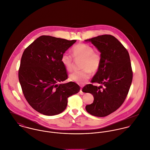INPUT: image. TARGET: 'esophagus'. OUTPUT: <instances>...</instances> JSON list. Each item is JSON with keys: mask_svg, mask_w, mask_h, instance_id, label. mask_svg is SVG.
<instances>
[{"mask_svg": "<svg viewBox=\"0 0 150 150\" xmlns=\"http://www.w3.org/2000/svg\"><path fill=\"white\" fill-rule=\"evenodd\" d=\"M79 94H80L81 95H83V94H84V93L82 91V88L81 89V90L79 91Z\"/></svg>", "mask_w": 150, "mask_h": 150, "instance_id": "34e87169", "label": "esophagus"}]
</instances>
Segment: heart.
I'll return each instance as SVG.
<instances>
[{
	"label": "heart",
	"mask_w": 150,
	"mask_h": 150,
	"mask_svg": "<svg viewBox=\"0 0 150 150\" xmlns=\"http://www.w3.org/2000/svg\"><path fill=\"white\" fill-rule=\"evenodd\" d=\"M72 55L75 59H82V70L74 72L69 76V81L79 85L86 83L91 76V71L96 72L101 63V56L89 45L79 43L72 48ZM61 61L68 71H71L73 67L72 57L68 53L62 54Z\"/></svg>",
	"instance_id": "heart-1"
}]
</instances>
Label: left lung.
<instances>
[{"label": "left lung", "mask_w": 150, "mask_h": 150, "mask_svg": "<svg viewBox=\"0 0 150 150\" xmlns=\"http://www.w3.org/2000/svg\"><path fill=\"white\" fill-rule=\"evenodd\" d=\"M85 42H91L101 56L100 67L91 81L100 86L89 84L82 89L94 97L86 110L93 116L104 117L118 109L128 94L133 78L130 56L122 44L111 35L98 36ZM102 85L105 88L100 90Z\"/></svg>", "instance_id": "1"}]
</instances>
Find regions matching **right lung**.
<instances>
[{
	"label": "right lung",
	"mask_w": 150,
	"mask_h": 150,
	"mask_svg": "<svg viewBox=\"0 0 150 150\" xmlns=\"http://www.w3.org/2000/svg\"><path fill=\"white\" fill-rule=\"evenodd\" d=\"M76 42L42 35L24 50L18 79L25 99L38 112L59 114L65 110L67 98L79 91L80 87L73 82L59 83L68 78L62 54Z\"/></svg>",
	"instance_id": "right-lung-1"
}]
</instances>
